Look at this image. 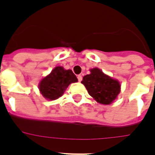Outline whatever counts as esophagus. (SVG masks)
Masks as SVG:
<instances>
[{
    "mask_svg": "<svg viewBox=\"0 0 155 155\" xmlns=\"http://www.w3.org/2000/svg\"><path fill=\"white\" fill-rule=\"evenodd\" d=\"M77 78H78V80H79V81H81V80H82V79H83V77H82V75H79L77 76Z\"/></svg>",
    "mask_w": 155,
    "mask_h": 155,
    "instance_id": "esophagus-1",
    "label": "esophagus"
}]
</instances>
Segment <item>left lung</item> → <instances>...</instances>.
<instances>
[{"instance_id": "left-lung-1", "label": "left lung", "mask_w": 155, "mask_h": 155, "mask_svg": "<svg viewBox=\"0 0 155 155\" xmlns=\"http://www.w3.org/2000/svg\"><path fill=\"white\" fill-rule=\"evenodd\" d=\"M90 74L83 77L81 81L89 95L103 105L111 104L120 93V84L106 75L98 68L90 70Z\"/></svg>"}]
</instances>
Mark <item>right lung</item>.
<instances>
[{"mask_svg":"<svg viewBox=\"0 0 155 155\" xmlns=\"http://www.w3.org/2000/svg\"><path fill=\"white\" fill-rule=\"evenodd\" d=\"M77 81V78L71 70L56 67L40 82L39 89L47 100H56L62 96L71 83Z\"/></svg>","mask_w":155,"mask_h":155,"instance_id":"1","label":"right lung"}]
</instances>
